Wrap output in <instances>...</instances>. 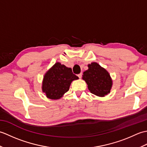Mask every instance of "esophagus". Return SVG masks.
<instances>
[{
    "instance_id": "esophagus-1",
    "label": "esophagus",
    "mask_w": 147,
    "mask_h": 147,
    "mask_svg": "<svg viewBox=\"0 0 147 147\" xmlns=\"http://www.w3.org/2000/svg\"><path fill=\"white\" fill-rule=\"evenodd\" d=\"M78 76L79 77V78H82V73H80L78 75Z\"/></svg>"
}]
</instances>
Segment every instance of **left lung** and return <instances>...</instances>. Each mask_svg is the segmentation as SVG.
<instances>
[{
  "label": "left lung",
  "instance_id": "obj_1",
  "mask_svg": "<svg viewBox=\"0 0 147 147\" xmlns=\"http://www.w3.org/2000/svg\"><path fill=\"white\" fill-rule=\"evenodd\" d=\"M88 67V69L83 73L82 79L85 81L90 92L98 96L107 95L112 86L110 74L97 62H92Z\"/></svg>",
  "mask_w": 147,
  "mask_h": 147
}]
</instances>
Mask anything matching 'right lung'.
Listing matches in <instances>:
<instances>
[{
    "mask_svg": "<svg viewBox=\"0 0 147 147\" xmlns=\"http://www.w3.org/2000/svg\"><path fill=\"white\" fill-rule=\"evenodd\" d=\"M79 78L60 62H56L46 72L42 81V92L48 98L60 99L69 90L72 82Z\"/></svg>",
    "mask_w": 147,
    "mask_h": 147,
    "instance_id": "obj_1",
    "label": "right lung"
}]
</instances>
